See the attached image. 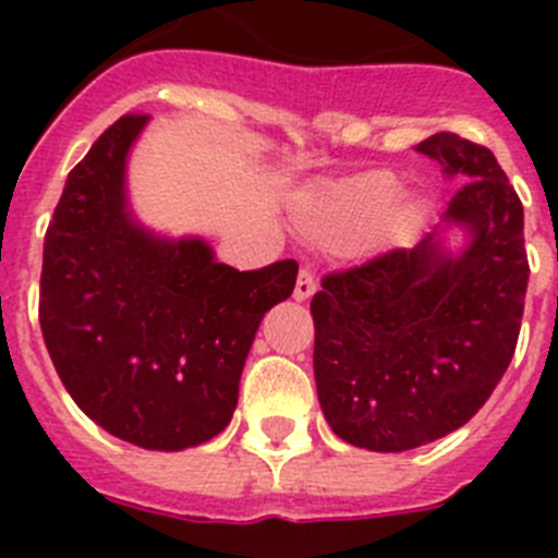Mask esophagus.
<instances>
[{
    "instance_id": "esophagus-1",
    "label": "esophagus",
    "mask_w": 558,
    "mask_h": 558,
    "mask_svg": "<svg viewBox=\"0 0 558 558\" xmlns=\"http://www.w3.org/2000/svg\"><path fill=\"white\" fill-rule=\"evenodd\" d=\"M315 290H318V284H315L313 270H307V268L299 270V279H295V288H293V299H295V302H307V299L315 293Z\"/></svg>"
}]
</instances>
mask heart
Returning a JSON list of instances; mask_svg holds the SVG:
<instances>
[{
  "label": "heart",
  "instance_id": "1",
  "mask_svg": "<svg viewBox=\"0 0 558 558\" xmlns=\"http://www.w3.org/2000/svg\"><path fill=\"white\" fill-rule=\"evenodd\" d=\"M427 204L399 195V179L388 170L360 172L354 179L304 195L295 220L304 234L327 248L357 243L408 245L425 226Z\"/></svg>",
  "mask_w": 558,
  "mask_h": 558
}]
</instances>
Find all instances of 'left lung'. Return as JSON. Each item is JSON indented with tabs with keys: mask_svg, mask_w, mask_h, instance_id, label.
Segmentation results:
<instances>
[{
	"mask_svg": "<svg viewBox=\"0 0 558 558\" xmlns=\"http://www.w3.org/2000/svg\"><path fill=\"white\" fill-rule=\"evenodd\" d=\"M418 153L458 190L445 211L470 243L452 256L441 229L322 279L310 313L318 402L335 436L402 452L466 425L514 357L529 290L522 204L489 147L433 133Z\"/></svg>",
	"mask_w": 558,
	"mask_h": 558,
	"instance_id": "left-lung-1",
	"label": "left lung"
}]
</instances>
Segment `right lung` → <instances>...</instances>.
<instances>
[{
	"label": "right lung",
	"mask_w": 558,
	"mask_h": 558,
	"mask_svg": "<svg viewBox=\"0 0 558 558\" xmlns=\"http://www.w3.org/2000/svg\"><path fill=\"white\" fill-rule=\"evenodd\" d=\"M147 120L120 117L69 172L44 236L38 322L88 418L145 450H184L231 422L259 322L293 293L299 265L236 270L198 236L133 223L125 159Z\"/></svg>",
	"instance_id": "right-lung-1"
}]
</instances>
